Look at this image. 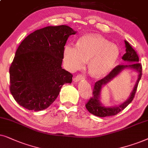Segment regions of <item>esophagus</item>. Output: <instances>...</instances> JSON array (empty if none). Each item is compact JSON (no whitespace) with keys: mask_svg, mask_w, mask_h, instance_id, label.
<instances>
[{"mask_svg":"<svg viewBox=\"0 0 148 148\" xmlns=\"http://www.w3.org/2000/svg\"><path fill=\"white\" fill-rule=\"evenodd\" d=\"M83 79H84V76H82V74H78V75L74 78V82H78V81H80V80H83Z\"/></svg>","mask_w":148,"mask_h":148,"instance_id":"esophagus-1","label":"esophagus"}]
</instances>
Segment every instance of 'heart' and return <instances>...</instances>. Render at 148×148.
<instances>
[{"label":"heart","mask_w":148,"mask_h":148,"mask_svg":"<svg viewBox=\"0 0 148 148\" xmlns=\"http://www.w3.org/2000/svg\"><path fill=\"white\" fill-rule=\"evenodd\" d=\"M119 50L103 37L85 35L78 39L76 47L65 46L64 60L67 68L74 71L82 68L88 61V71L92 76L101 77L112 70L119 58Z\"/></svg>","instance_id":"heart-1"}]
</instances>
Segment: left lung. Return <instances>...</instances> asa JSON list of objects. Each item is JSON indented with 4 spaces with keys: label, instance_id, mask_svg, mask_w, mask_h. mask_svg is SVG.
I'll list each match as a JSON object with an SVG mask.
<instances>
[{
    "label": "left lung",
    "instance_id": "left-lung-1",
    "mask_svg": "<svg viewBox=\"0 0 148 148\" xmlns=\"http://www.w3.org/2000/svg\"><path fill=\"white\" fill-rule=\"evenodd\" d=\"M125 43L126 47V53L124 54L122 58L124 61L132 63L129 65H118L107 76H106L102 79L99 80L95 83L93 89H92V97L90 98L87 103L85 104L86 108L87 109L88 111L95 116H97L99 117H106L116 115L120 112L125 109L133 101L134 97H135L139 82L141 78V75H142V66H141L140 63H139V60L138 55L137 54V52L135 51V49L131 46V45L127 40H125ZM126 67L133 69L138 72V78L136 82L135 87L132 93L131 96L127 101L121 105L110 108L104 107L101 105L99 101L100 92H101L102 86L109 82L112 78L117 75L123 69Z\"/></svg>",
    "mask_w": 148,
    "mask_h": 148
}]
</instances>
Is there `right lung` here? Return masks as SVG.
Listing matches in <instances>:
<instances>
[{"instance_id":"right-lung-1","label":"right lung","mask_w":148,"mask_h":148,"mask_svg":"<svg viewBox=\"0 0 148 148\" xmlns=\"http://www.w3.org/2000/svg\"><path fill=\"white\" fill-rule=\"evenodd\" d=\"M76 32L68 25L47 26L29 34L17 48L9 68L10 91L25 109L40 111L57 99L73 75L62 68L64 46Z\"/></svg>"}]
</instances>
